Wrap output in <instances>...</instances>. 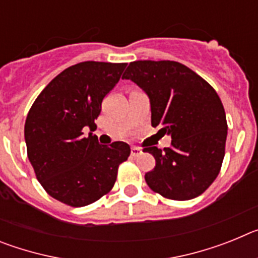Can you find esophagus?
Wrapping results in <instances>:
<instances>
[{"mask_svg": "<svg viewBox=\"0 0 258 258\" xmlns=\"http://www.w3.org/2000/svg\"><path fill=\"white\" fill-rule=\"evenodd\" d=\"M132 156L133 157H137L140 156L141 154H142V150L140 149V147H132Z\"/></svg>", "mask_w": 258, "mask_h": 258, "instance_id": "1", "label": "esophagus"}]
</instances>
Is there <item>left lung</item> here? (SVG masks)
I'll use <instances>...</instances> for the list:
<instances>
[{
	"label": "left lung",
	"mask_w": 258,
	"mask_h": 258,
	"mask_svg": "<svg viewBox=\"0 0 258 258\" xmlns=\"http://www.w3.org/2000/svg\"><path fill=\"white\" fill-rule=\"evenodd\" d=\"M122 79L150 98L152 126L172 137L170 147H146L156 165L146 173L149 187L172 200L202 195L217 178L227 137L222 102L206 80L173 60H136Z\"/></svg>",
	"instance_id": "8db88e82"
}]
</instances>
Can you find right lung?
Returning a JSON list of instances; mask_svg holds the SVG:
<instances>
[{"label": "right lung", "mask_w": 258, "mask_h": 258, "mask_svg": "<svg viewBox=\"0 0 258 258\" xmlns=\"http://www.w3.org/2000/svg\"><path fill=\"white\" fill-rule=\"evenodd\" d=\"M126 63L81 61L52 79L32 104L24 125L27 154L50 197L85 207L111 191L118 165L131 155L125 142L99 145L94 131L102 101Z\"/></svg>", "instance_id": "right-lung-1"}]
</instances>
